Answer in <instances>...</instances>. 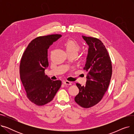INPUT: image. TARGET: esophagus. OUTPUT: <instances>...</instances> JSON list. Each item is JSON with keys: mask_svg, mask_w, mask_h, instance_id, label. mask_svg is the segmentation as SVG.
<instances>
[{"mask_svg": "<svg viewBox=\"0 0 134 134\" xmlns=\"http://www.w3.org/2000/svg\"><path fill=\"white\" fill-rule=\"evenodd\" d=\"M63 83L65 84L66 85H72V83L69 81H65L63 82Z\"/></svg>", "mask_w": 134, "mask_h": 134, "instance_id": "1", "label": "esophagus"}]
</instances>
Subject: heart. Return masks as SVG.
I'll list each match as a JSON object with an SVG mask.
<instances>
[{"label": "heart", "instance_id": "obj_1", "mask_svg": "<svg viewBox=\"0 0 134 134\" xmlns=\"http://www.w3.org/2000/svg\"><path fill=\"white\" fill-rule=\"evenodd\" d=\"M63 45L65 47L67 53L69 54H77L80 49V46L78 42L73 40H68L66 41Z\"/></svg>", "mask_w": 134, "mask_h": 134}]
</instances>
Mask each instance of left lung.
<instances>
[{
	"label": "left lung",
	"instance_id": "obj_1",
	"mask_svg": "<svg viewBox=\"0 0 134 134\" xmlns=\"http://www.w3.org/2000/svg\"><path fill=\"white\" fill-rule=\"evenodd\" d=\"M89 46L87 61L83 69L88 72L85 86L76 85L79 92L75 101L83 108H90L99 103L109 86L112 67L107 48L99 39L82 36Z\"/></svg>",
	"mask_w": 134,
	"mask_h": 134
}]
</instances>
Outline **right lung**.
<instances>
[{
    "instance_id": "1",
    "label": "right lung",
    "mask_w": 134,
    "mask_h": 134,
    "mask_svg": "<svg viewBox=\"0 0 134 134\" xmlns=\"http://www.w3.org/2000/svg\"><path fill=\"white\" fill-rule=\"evenodd\" d=\"M61 36L60 34H52L35 38L28 44L21 58V81L26 97L37 106L51 102L61 86V80H52L44 73L49 65L48 49Z\"/></svg>"
}]
</instances>
